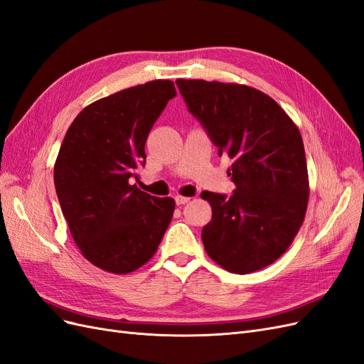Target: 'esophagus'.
<instances>
[{"label":"esophagus","mask_w":364,"mask_h":364,"mask_svg":"<svg viewBox=\"0 0 364 364\" xmlns=\"http://www.w3.org/2000/svg\"><path fill=\"white\" fill-rule=\"evenodd\" d=\"M174 200H176V205H185V203H188V202H190V197L176 196V197H174Z\"/></svg>","instance_id":"obj_1"}]
</instances>
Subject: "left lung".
Masks as SVG:
<instances>
[{
    "label": "left lung",
    "mask_w": 364,
    "mask_h": 364,
    "mask_svg": "<svg viewBox=\"0 0 364 364\" xmlns=\"http://www.w3.org/2000/svg\"><path fill=\"white\" fill-rule=\"evenodd\" d=\"M190 114L200 121L237 188L203 191L213 218L202 229L205 250L225 270L247 274L289 249L308 205L304 141L281 106L255 87L176 80Z\"/></svg>",
    "instance_id": "1"
}]
</instances>
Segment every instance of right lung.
I'll return each mask as SVG.
<instances>
[{
    "label": "right lung",
    "instance_id": "obj_1",
    "mask_svg": "<svg viewBox=\"0 0 364 364\" xmlns=\"http://www.w3.org/2000/svg\"><path fill=\"white\" fill-rule=\"evenodd\" d=\"M176 97L171 80L127 87L75 117L54 164V186L83 257L111 273H130L155 255L174 200L141 191L150 130Z\"/></svg>",
    "mask_w": 364,
    "mask_h": 364
}]
</instances>
